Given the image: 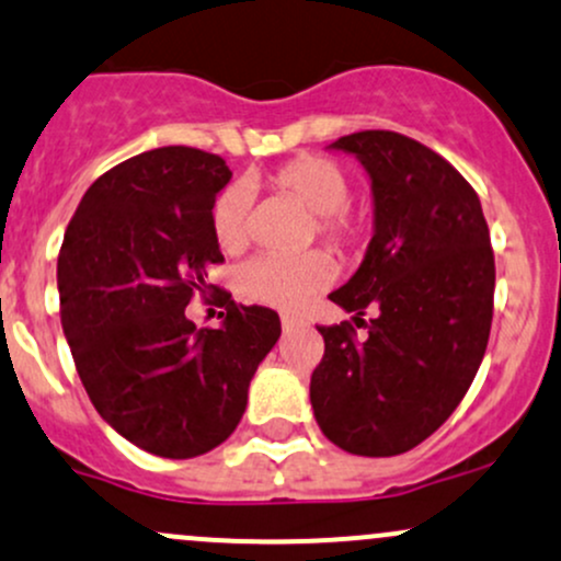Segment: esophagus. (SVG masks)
<instances>
[{
	"label": "esophagus",
	"mask_w": 561,
	"mask_h": 561,
	"mask_svg": "<svg viewBox=\"0 0 561 561\" xmlns=\"http://www.w3.org/2000/svg\"><path fill=\"white\" fill-rule=\"evenodd\" d=\"M282 328H285L287 332L295 328H304V319L295 317V313H282Z\"/></svg>",
	"instance_id": "obj_1"
}]
</instances>
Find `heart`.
I'll use <instances>...</instances> for the list:
<instances>
[{
    "label": "heart",
    "instance_id": "b5f03b06",
    "mask_svg": "<svg viewBox=\"0 0 561 561\" xmlns=\"http://www.w3.org/2000/svg\"><path fill=\"white\" fill-rule=\"evenodd\" d=\"M271 191L311 210L309 239L328 244L337 255H354L367 244L373 220L365 207L351 205V178L341 162L324 153H300L266 175ZM252 199L242 183L215 196L210 226L220 250L242 252L250 242ZM332 266L319 250L304 255H255L239 268L237 287L244 298L276 309H298L330 282Z\"/></svg>",
    "mask_w": 561,
    "mask_h": 561
}]
</instances>
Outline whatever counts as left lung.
Returning a JSON list of instances; mask_svg holds the SVG:
<instances>
[{
  "label": "left lung",
  "mask_w": 561,
  "mask_h": 561,
  "mask_svg": "<svg viewBox=\"0 0 561 561\" xmlns=\"http://www.w3.org/2000/svg\"><path fill=\"white\" fill-rule=\"evenodd\" d=\"M332 149L356 153L373 178L375 233L359 271L332 304L376 317L319 324L324 356L311 408L332 445L367 458L428 439L469 391L490 341L495 255L477 191L402 133L362 130Z\"/></svg>",
  "instance_id": "left-lung-1"
}]
</instances>
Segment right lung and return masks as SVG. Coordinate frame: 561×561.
<instances>
[{"label":"right lung","mask_w":561,"mask_h":561,"mask_svg":"<svg viewBox=\"0 0 561 561\" xmlns=\"http://www.w3.org/2000/svg\"><path fill=\"white\" fill-rule=\"evenodd\" d=\"M231 170L218 153L162 146L103 172L58 252L60 322L90 402L159 458H196L233 434L282 324L266 306L226 304L224 328L186 306L218 290L210 213Z\"/></svg>","instance_id":"right-lung-1"}]
</instances>
